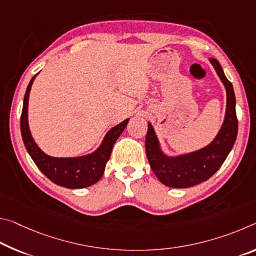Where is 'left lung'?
Returning <instances> with one entry per match:
<instances>
[{"label": "left lung", "mask_w": 256, "mask_h": 256, "mask_svg": "<svg viewBox=\"0 0 256 256\" xmlns=\"http://www.w3.org/2000/svg\"><path fill=\"white\" fill-rule=\"evenodd\" d=\"M210 64L226 90V109L223 125L212 142L205 148L186 155L168 157L162 152L152 124L148 123L146 136V154L150 168L162 184L171 188H189L208 180L221 168L232 149L238 133L236 98L232 84L226 78L220 62L210 58Z\"/></svg>", "instance_id": "obj_1"}]
</instances>
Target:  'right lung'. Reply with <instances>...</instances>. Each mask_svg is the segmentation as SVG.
Here are the masks:
<instances>
[{
	"mask_svg": "<svg viewBox=\"0 0 256 256\" xmlns=\"http://www.w3.org/2000/svg\"><path fill=\"white\" fill-rule=\"evenodd\" d=\"M34 78L35 76L30 80L27 86L25 98H24L22 117H20L22 136L28 154L36 166L40 170V172L56 184L70 189H80L94 184L102 176L107 162L110 157L112 146L126 128L128 120H125L109 130L98 150L90 155L72 158L48 156L35 144L30 134V126H28V99H30V92Z\"/></svg>",
	"mask_w": 256,
	"mask_h": 256,
	"instance_id": "obj_1",
	"label": "right lung"
}]
</instances>
